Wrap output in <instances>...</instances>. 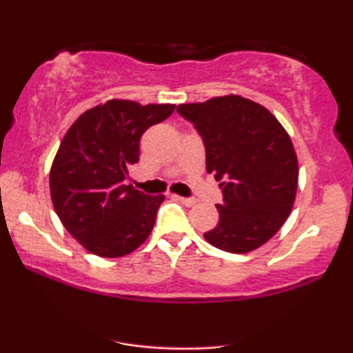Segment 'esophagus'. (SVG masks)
Masks as SVG:
<instances>
[{"mask_svg":"<svg viewBox=\"0 0 353 353\" xmlns=\"http://www.w3.org/2000/svg\"><path fill=\"white\" fill-rule=\"evenodd\" d=\"M172 197L176 201L182 202V204H184V205H188V208H190V205H194L197 202L196 199H190V197H182V196H172Z\"/></svg>","mask_w":353,"mask_h":353,"instance_id":"esophagus-1","label":"esophagus"}]
</instances>
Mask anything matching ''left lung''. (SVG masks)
Listing matches in <instances>:
<instances>
[{"label":"left lung","mask_w":353,"mask_h":353,"mask_svg":"<svg viewBox=\"0 0 353 353\" xmlns=\"http://www.w3.org/2000/svg\"><path fill=\"white\" fill-rule=\"evenodd\" d=\"M199 131L205 169L222 181L219 224L205 241L232 254L264 245L294 208L299 161L290 136L269 109L237 94L177 106Z\"/></svg>","instance_id":"obj_1"}]
</instances>
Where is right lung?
Here are the masks:
<instances>
[{
	"instance_id": "obj_1",
	"label": "right lung",
	"mask_w": 353,
	"mask_h": 353,
	"mask_svg": "<svg viewBox=\"0 0 353 353\" xmlns=\"http://www.w3.org/2000/svg\"><path fill=\"white\" fill-rule=\"evenodd\" d=\"M174 109L176 104L109 99L68 129L51 164V201L64 228L88 252L124 257L149 237L164 196H145L124 181L139 161L141 136Z\"/></svg>"
}]
</instances>
